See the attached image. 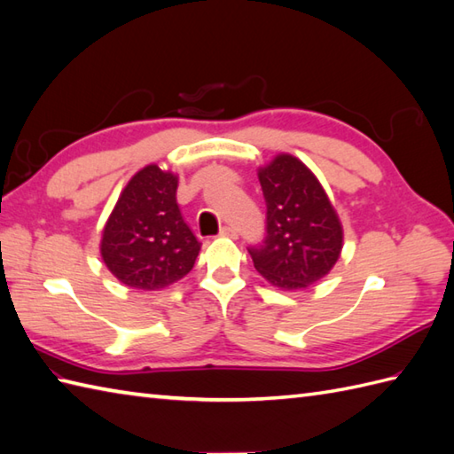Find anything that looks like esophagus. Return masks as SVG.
<instances>
[{"label":"esophagus","instance_id":"obj_1","mask_svg":"<svg viewBox=\"0 0 454 454\" xmlns=\"http://www.w3.org/2000/svg\"><path fill=\"white\" fill-rule=\"evenodd\" d=\"M220 236H222V238H232V239H236V238H238V230L232 228V226H222V228H220Z\"/></svg>","mask_w":454,"mask_h":454}]
</instances>
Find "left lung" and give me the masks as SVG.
Listing matches in <instances>:
<instances>
[{
    "instance_id": "8db88e82",
    "label": "left lung",
    "mask_w": 454,
    "mask_h": 454,
    "mask_svg": "<svg viewBox=\"0 0 454 454\" xmlns=\"http://www.w3.org/2000/svg\"><path fill=\"white\" fill-rule=\"evenodd\" d=\"M265 238L247 247L254 267L285 291L306 288L332 271L343 247V228L320 181L301 160L278 153L259 169Z\"/></svg>"
}]
</instances>
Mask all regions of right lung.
Here are the masks:
<instances>
[{
    "label": "right lung",
    "mask_w": 454,
    "mask_h": 454,
    "mask_svg": "<svg viewBox=\"0 0 454 454\" xmlns=\"http://www.w3.org/2000/svg\"><path fill=\"white\" fill-rule=\"evenodd\" d=\"M177 176L146 166L124 187L103 228L101 257L130 288L160 291L185 277L200 242L181 216Z\"/></svg>",
    "instance_id": "obj_1"
}]
</instances>
